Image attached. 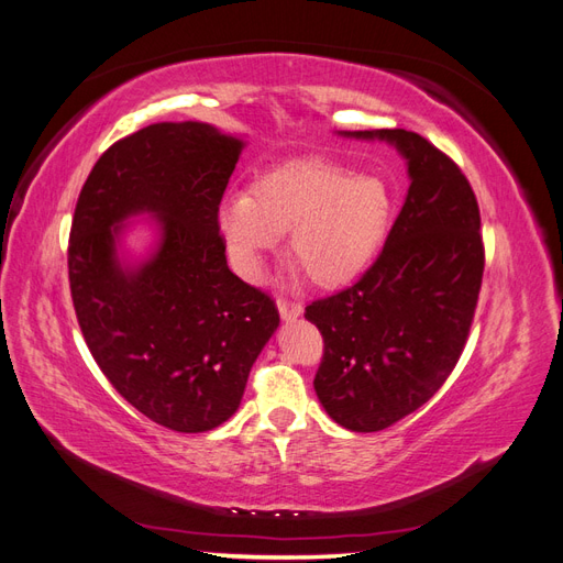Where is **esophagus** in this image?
<instances>
[{
  "label": "esophagus",
  "instance_id": "34e87169",
  "mask_svg": "<svg viewBox=\"0 0 563 563\" xmlns=\"http://www.w3.org/2000/svg\"><path fill=\"white\" fill-rule=\"evenodd\" d=\"M279 314L284 321H296L302 314V305L296 300H279Z\"/></svg>",
  "mask_w": 563,
  "mask_h": 563
}]
</instances>
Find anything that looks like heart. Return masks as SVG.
I'll return each mask as SVG.
<instances>
[{"label":"heart","instance_id":"heart-1","mask_svg":"<svg viewBox=\"0 0 563 563\" xmlns=\"http://www.w3.org/2000/svg\"><path fill=\"white\" fill-rule=\"evenodd\" d=\"M395 197L378 174L323 157H302L255 176L251 197L230 192L218 207V228L244 275L258 279L263 263L291 232L294 263L317 286H340L380 251Z\"/></svg>","mask_w":563,"mask_h":563}]
</instances>
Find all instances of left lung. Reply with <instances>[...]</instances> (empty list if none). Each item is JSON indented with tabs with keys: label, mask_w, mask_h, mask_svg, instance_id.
Instances as JSON below:
<instances>
[{
	"label": "left lung",
	"mask_w": 563,
	"mask_h": 563,
	"mask_svg": "<svg viewBox=\"0 0 563 563\" xmlns=\"http://www.w3.org/2000/svg\"><path fill=\"white\" fill-rule=\"evenodd\" d=\"M385 141L408 166V195L364 277L305 308L323 335L314 391L338 424L378 432L413 413L463 354L484 275L482 218L457 164L406 129L343 131Z\"/></svg>",
	"instance_id": "1"
}]
</instances>
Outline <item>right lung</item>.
Returning a JSON list of instances; mask_svg holds the SVG:
<instances>
[{"mask_svg":"<svg viewBox=\"0 0 563 563\" xmlns=\"http://www.w3.org/2000/svg\"><path fill=\"white\" fill-rule=\"evenodd\" d=\"M244 145L203 122L150 124L100 155L77 199L67 272L84 340L119 395L174 432L232 418L279 327L275 300L230 272L218 232ZM135 214L151 216L156 244L129 262Z\"/></svg>","mask_w":563,"mask_h":563,"instance_id":"add662e5","label":"right lung"}]
</instances>
